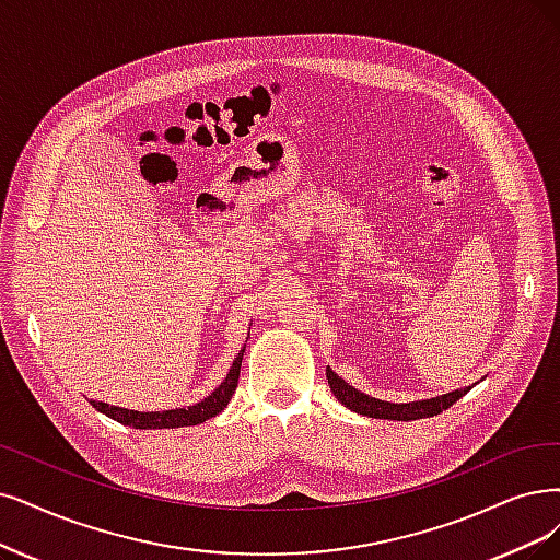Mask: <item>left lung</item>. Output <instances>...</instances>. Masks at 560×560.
<instances>
[{
    "label": "left lung",
    "mask_w": 560,
    "mask_h": 560,
    "mask_svg": "<svg viewBox=\"0 0 560 560\" xmlns=\"http://www.w3.org/2000/svg\"><path fill=\"white\" fill-rule=\"evenodd\" d=\"M327 383L332 387V395L350 410L360 412V416L366 418H378V420H399V422H410V420H422V418H433L439 412L447 410L454 401H459L466 392L472 387H462V389H452L447 395L441 397H431V399H420V401H408V404H392L383 401L376 397H369L364 392L355 389L350 383H346L341 376H337L332 369L327 366Z\"/></svg>",
    "instance_id": "8db88e82"
}]
</instances>
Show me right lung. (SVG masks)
I'll return each instance as SVG.
<instances>
[{
	"instance_id": "1",
	"label": "right lung",
	"mask_w": 560,
	"mask_h": 560,
	"mask_svg": "<svg viewBox=\"0 0 560 560\" xmlns=\"http://www.w3.org/2000/svg\"><path fill=\"white\" fill-rule=\"evenodd\" d=\"M244 348L237 353V358L233 360V366L228 369V374L223 378V383L210 392L205 399H200L194 406H184V408H168V410H152V412H140V410H129V408H119V406H110L106 401H94L90 399V404L108 416L110 420L124 424V427H133V429H177V427H194V424H202L205 420L217 418L219 412L231 404L235 389H237V378H240V366H242V355Z\"/></svg>"
}]
</instances>
